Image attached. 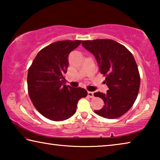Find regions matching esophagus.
<instances>
[{"instance_id": "34e87169", "label": "esophagus", "mask_w": 160, "mask_h": 160, "mask_svg": "<svg viewBox=\"0 0 160 160\" xmlns=\"http://www.w3.org/2000/svg\"><path fill=\"white\" fill-rule=\"evenodd\" d=\"M88 97H90V98H93V97H94V92H93L88 91Z\"/></svg>"}]
</instances>
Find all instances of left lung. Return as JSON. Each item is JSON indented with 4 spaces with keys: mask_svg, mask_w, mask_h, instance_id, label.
<instances>
[{
    "mask_svg": "<svg viewBox=\"0 0 160 160\" xmlns=\"http://www.w3.org/2000/svg\"><path fill=\"white\" fill-rule=\"evenodd\" d=\"M82 44L95 56L109 88L105 94L94 93L104 103L94 113L106 118L120 117L132 107L139 92L140 77L133 56L123 45L112 39L85 40Z\"/></svg>",
    "mask_w": 160,
    "mask_h": 160,
    "instance_id": "1",
    "label": "left lung"
}]
</instances>
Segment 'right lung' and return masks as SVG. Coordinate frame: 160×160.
<instances>
[{
  "mask_svg": "<svg viewBox=\"0 0 160 160\" xmlns=\"http://www.w3.org/2000/svg\"><path fill=\"white\" fill-rule=\"evenodd\" d=\"M81 42H53L37 53L29 68V96L38 112L51 121H61L71 117L76 112L78 100L88 95L85 89L64 84L68 56Z\"/></svg>",
  "mask_w": 160,
  "mask_h": 160,
  "instance_id": "obj_1",
  "label": "right lung"
}]
</instances>
